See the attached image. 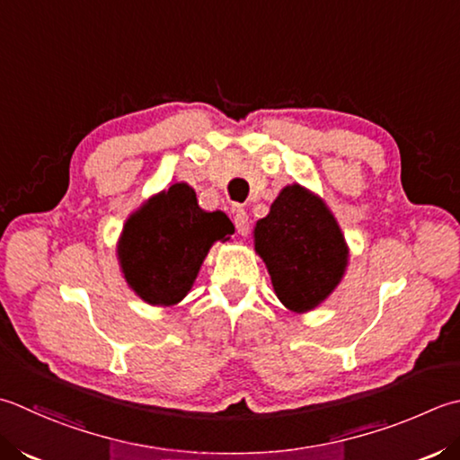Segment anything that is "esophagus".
Segmentation results:
<instances>
[{
	"mask_svg": "<svg viewBox=\"0 0 460 460\" xmlns=\"http://www.w3.org/2000/svg\"><path fill=\"white\" fill-rule=\"evenodd\" d=\"M233 223H235V229H237L239 235L245 237L247 233H249V217H247L245 209H241V207H237V209L233 211Z\"/></svg>",
	"mask_w": 460,
	"mask_h": 460,
	"instance_id": "34e87169",
	"label": "esophagus"
}]
</instances>
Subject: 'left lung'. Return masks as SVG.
Masks as SVG:
<instances>
[{"label": "left lung", "instance_id": "8db88e82", "mask_svg": "<svg viewBox=\"0 0 460 460\" xmlns=\"http://www.w3.org/2000/svg\"><path fill=\"white\" fill-rule=\"evenodd\" d=\"M255 251L265 261L273 289L287 309L317 307L343 279L349 249L327 205L301 185L279 193L257 221Z\"/></svg>", "mask_w": 460, "mask_h": 460}]
</instances>
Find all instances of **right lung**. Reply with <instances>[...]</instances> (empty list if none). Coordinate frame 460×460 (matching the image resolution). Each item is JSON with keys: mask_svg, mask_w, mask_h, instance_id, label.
Here are the masks:
<instances>
[{"mask_svg": "<svg viewBox=\"0 0 460 460\" xmlns=\"http://www.w3.org/2000/svg\"><path fill=\"white\" fill-rule=\"evenodd\" d=\"M233 231L227 215L197 205L187 183L171 185L125 223L117 249L125 281L149 305H175L191 291L213 243Z\"/></svg>", "mask_w": 460, "mask_h": 460, "instance_id": "obj_1", "label": "right lung"}]
</instances>
